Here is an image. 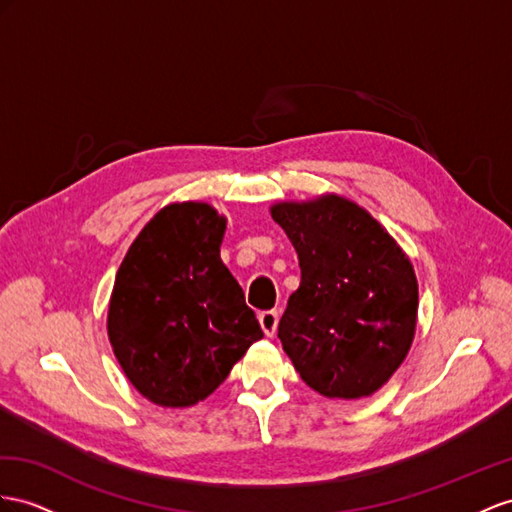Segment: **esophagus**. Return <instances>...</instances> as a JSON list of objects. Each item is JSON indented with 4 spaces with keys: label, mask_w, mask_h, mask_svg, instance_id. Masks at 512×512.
<instances>
[{
    "label": "esophagus",
    "mask_w": 512,
    "mask_h": 512,
    "mask_svg": "<svg viewBox=\"0 0 512 512\" xmlns=\"http://www.w3.org/2000/svg\"><path fill=\"white\" fill-rule=\"evenodd\" d=\"M259 324L268 337H274V333H277V326H279V313L277 311H261Z\"/></svg>",
    "instance_id": "esophagus-1"
}]
</instances>
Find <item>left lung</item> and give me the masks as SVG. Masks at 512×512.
I'll return each mask as SVG.
<instances>
[{
  "label": "left lung",
  "instance_id": "1",
  "mask_svg": "<svg viewBox=\"0 0 512 512\" xmlns=\"http://www.w3.org/2000/svg\"><path fill=\"white\" fill-rule=\"evenodd\" d=\"M270 214L300 266V285L279 322L283 350L322 396H372L413 344L417 279L409 257L344 196L277 203Z\"/></svg>",
  "mask_w": 512,
  "mask_h": 512
}]
</instances>
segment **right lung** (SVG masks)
<instances>
[{
  "label": "right lung",
  "instance_id": "right-lung-1",
  "mask_svg": "<svg viewBox=\"0 0 512 512\" xmlns=\"http://www.w3.org/2000/svg\"><path fill=\"white\" fill-rule=\"evenodd\" d=\"M227 218L207 203L160 209L116 272L108 337L129 383L160 406H192L264 337L220 259Z\"/></svg>",
  "mask_w": 512,
  "mask_h": 512
}]
</instances>
